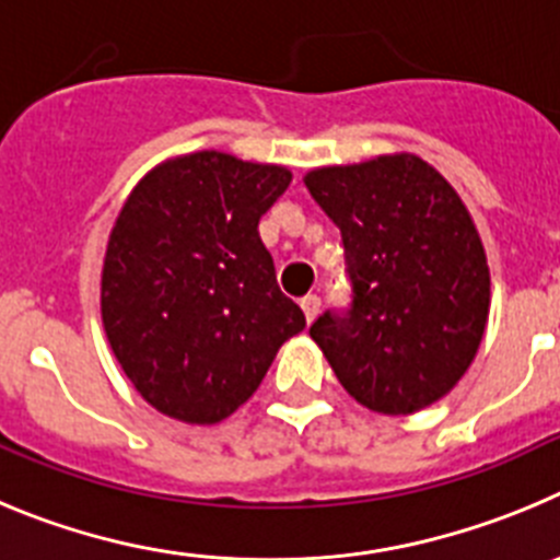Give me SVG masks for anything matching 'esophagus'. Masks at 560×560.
<instances>
[{"instance_id":"1","label":"esophagus","mask_w":560,"mask_h":560,"mask_svg":"<svg viewBox=\"0 0 560 560\" xmlns=\"http://www.w3.org/2000/svg\"><path fill=\"white\" fill-rule=\"evenodd\" d=\"M301 310H304L306 324H312V320L317 317V312H320V299H317L315 292H310V295H304V299H301Z\"/></svg>"}]
</instances>
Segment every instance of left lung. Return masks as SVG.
Wrapping results in <instances>:
<instances>
[{
    "instance_id": "1",
    "label": "left lung",
    "mask_w": 560,
    "mask_h": 560,
    "mask_svg": "<svg viewBox=\"0 0 560 560\" xmlns=\"http://www.w3.org/2000/svg\"><path fill=\"white\" fill-rule=\"evenodd\" d=\"M337 223L354 281L349 317L310 326L351 399L410 416L443 399L480 351L491 270L455 186L416 153L329 164L304 175Z\"/></svg>"
}]
</instances>
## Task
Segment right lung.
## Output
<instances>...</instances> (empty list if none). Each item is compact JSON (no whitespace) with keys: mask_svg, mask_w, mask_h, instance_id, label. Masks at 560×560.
Returning a JSON list of instances; mask_svg holds the SVG:
<instances>
[{"mask_svg":"<svg viewBox=\"0 0 560 560\" xmlns=\"http://www.w3.org/2000/svg\"><path fill=\"white\" fill-rule=\"evenodd\" d=\"M290 180L284 164L195 150L155 164L119 209L100 315L119 368L161 416L220 424L306 326L259 240Z\"/></svg>","mask_w":560,"mask_h":560,"instance_id":"1","label":"right lung"}]
</instances>
